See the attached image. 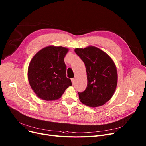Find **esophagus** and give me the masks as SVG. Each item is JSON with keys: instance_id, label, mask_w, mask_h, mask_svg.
I'll use <instances>...</instances> for the list:
<instances>
[{"instance_id": "1", "label": "esophagus", "mask_w": 146, "mask_h": 146, "mask_svg": "<svg viewBox=\"0 0 146 146\" xmlns=\"http://www.w3.org/2000/svg\"><path fill=\"white\" fill-rule=\"evenodd\" d=\"M72 84H73V85L74 84V83H75V79H74V78L72 79Z\"/></svg>"}]
</instances>
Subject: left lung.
Instances as JSON below:
<instances>
[{
    "mask_svg": "<svg viewBox=\"0 0 146 146\" xmlns=\"http://www.w3.org/2000/svg\"><path fill=\"white\" fill-rule=\"evenodd\" d=\"M75 53L84 63L87 86L78 93L80 102L89 107L103 105L113 96L117 84V72L111 58L100 48L90 46L76 48Z\"/></svg>",
    "mask_w": 146,
    "mask_h": 146,
    "instance_id": "left-lung-1",
    "label": "left lung"
}]
</instances>
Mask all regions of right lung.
<instances>
[{"instance_id":"obj_1","label":"right lung","mask_w":146,"mask_h":146,"mask_svg":"<svg viewBox=\"0 0 146 146\" xmlns=\"http://www.w3.org/2000/svg\"><path fill=\"white\" fill-rule=\"evenodd\" d=\"M69 48L49 46L38 51L32 59L27 70L28 80L36 96L44 100L61 98L65 90L72 86L66 77L64 57Z\"/></svg>"}]
</instances>
